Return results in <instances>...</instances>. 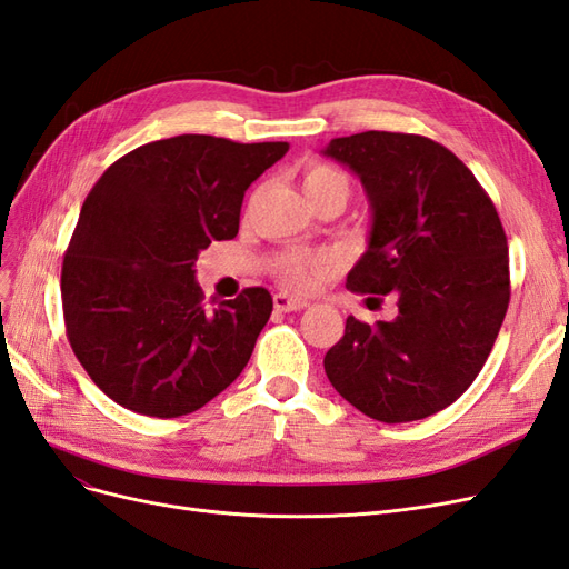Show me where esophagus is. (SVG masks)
<instances>
[{
	"label": "esophagus",
	"instance_id": "esophagus-1",
	"mask_svg": "<svg viewBox=\"0 0 569 569\" xmlns=\"http://www.w3.org/2000/svg\"><path fill=\"white\" fill-rule=\"evenodd\" d=\"M272 303H274V308H278V311H282V313L301 311V308H306V306H308L306 301H301V299H291V297H287V295H274V297H272Z\"/></svg>",
	"mask_w": 569,
	"mask_h": 569
}]
</instances>
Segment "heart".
Segmentation results:
<instances>
[{
  "label": "heart",
  "instance_id": "b5f03b06",
  "mask_svg": "<svg viewBox=\"0 0 569 569\" xmlns=\"http://www.w3.org/2000/svg\"><path fill=\"white\" fill-rule=\"evenodd\" d=\"M303 192L306 197H316L322 192H339L347 197L349 180L332 166L313 163L303 176ZM332 266L335 263L330 253L291 249L274 258L272 270H274V278H278L287 289L311 291L332 272Z\"/></svg>",
  "mask_w": 569,
  "mask_h": 569
}]
</instances>
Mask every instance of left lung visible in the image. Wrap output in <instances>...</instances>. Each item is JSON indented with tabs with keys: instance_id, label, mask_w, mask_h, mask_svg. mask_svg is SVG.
Masks as SVG:
<instances>
[{
	"instance_id": "1",
	"label": "left lung",
	"mask_w": 569,
	"mask_h": 569,
	"mask_svg": "<svg viewBox=\"0 0 569 569\" xmlns=\"http://www.w3.org/2000/svg\"><path fill=\"white\" fill-rule=\"evenodd\" d=\"M325 153L353 170L372 209L368 251L347 289L393 291L399 306L389 322L349 316L325 372L372 420L435 416L475 382L503 325L510 268L501 218L472 170L429 137L368 130L337 137Z\"/></svg>"
}]
</instances>
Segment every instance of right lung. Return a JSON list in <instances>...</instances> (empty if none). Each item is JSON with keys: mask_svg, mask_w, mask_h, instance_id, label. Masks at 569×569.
I'll list each match as a JSON object with an SVG mask.
<instances>
[{"mask_svg": "<svg viewBox=\"0 0 569 569\" xmlns=\"http://www.w3.org/2000/svg\"><path fill=\"white\" fill-rule=\"evenodd\" d=\"M287 149L178 134L132 149L90 189L63 256V322L80 366L118 406L180 418L249 363L270 291L203 301L194 263L237 237L244 192Z\"/></svg>", "mask_w": 569, "mask_h": 569, "instance_id": "right-lung-1", "label": "right lung"}]
</instances>
